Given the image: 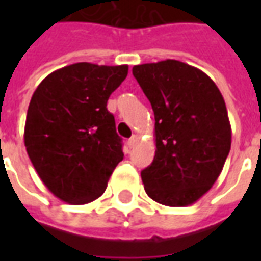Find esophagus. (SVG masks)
<instances>
[{
  "mask_svg": "<svg viewBox=\"0 0 261 261\" xmlns=\"http://www.w3.org/2000/svg\"><path fill=\"white\" fill-rule=\"evenodd\" d=\"M137 142H138V136H136V134H134V136L131 137L130 140H128V145H130V147H134Z\"/></svg>",
  "mask_w": 261,
  "mask_h": 261,
  "instance_id": "esophagus-1",
  "label": "esophagus"
}]
</instances>
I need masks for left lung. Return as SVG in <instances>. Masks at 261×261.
Masks as SVG:
<instances>
[{
    "label": "left lung",
    "instance_id": "8db88e82",
    "mask_svg": "<svg viewBox=\"0 0 261 261\" xmlns=\"http://www.w3.org/2000/svg\"><path fill=\"white\" fill-rule=\"evenodd\" d=\"M155 114L156 151L141 172L153 201L186 207L213 187L230 149L229 119L214 81L177 60L134 65Z\"/></svg>",
    "mask_w": 261,
    "mask_h": 261
}]
</instances>
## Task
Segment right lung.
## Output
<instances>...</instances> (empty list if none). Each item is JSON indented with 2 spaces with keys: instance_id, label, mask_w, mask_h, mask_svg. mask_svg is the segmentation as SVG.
<instances>
[{
  "instance_id": "obj_1",
  "label": "right lung",
  "mask_w": 261,
  "mask_h": 261,
  "mask_svg": "<svg viewBox=\"0 0 261 261\" xmlns=\"http://www.w3.org/2000/svg\"><path fill=\"white\" fill-rule=\"evenodd\" d=\"M128 65L76 63L47 75L29 103L25 147L37 175L54 196L86 204L102 196L123 161L109 96Z\"/></svg>"
}]
</instances>
